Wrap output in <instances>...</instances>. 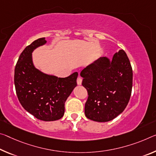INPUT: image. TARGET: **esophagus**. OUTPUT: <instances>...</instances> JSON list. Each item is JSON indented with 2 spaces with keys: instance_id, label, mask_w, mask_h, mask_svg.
Returning a JSON list of instances; mask_svg holds the SVG:
<instances>
[{
  "instance_id": "34e87169",
  "label": "esophagus",
  "mask_w": 156,
  "mask_h": 156,
  "mask_svg": "<svg viewBox=\"0 0 156 156\" xmlns=\"http://www.w3.org/2000/svg\"><path fill=\"white\" fill-rule=\"evenodd\" d=\"M82 81H83L82 78H81L80 76H78V78H77V84H78V85H81V84H82Z\"/></svg>"
}]
</instances>
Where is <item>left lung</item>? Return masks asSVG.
Here are the masks:
<instances>
[{
    "label": "left lung",
    "instance_id": "1",
    "mask_svg": "<svg viewBox=\"0 0 156 156\" xmlns=\"http://www.w3.org/2000/svg\"><path fill=\"white\" fill-rule=\"evenodd\" d=\"M82 85L87 91L85 114L98 122L112 120L126 108L131 96L133 69L123 50L110 61L101 58L81 71Z\"/></svg>",
    "mask_w": 156,
    "mask_h": 156
}]
</instances>
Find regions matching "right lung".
<instances>
[{
	"label": "right lung",
	"instance_id": "1",
	"mask_svg": "<svg viewBox=\"0 0 156 156\" xmlns=\"http://www.w3.org/2000/svg\"><path fill=\"white\" fill-rule=\"evenodd\" d=\"M46 42L39 38L26 46L19 56L14 69V85L23 108L38 119L58 120L65 113V103L77 85L78 73L66 78L46 75L34 68L32 52Z\"/></svg>",
	"mask_w": 156,
	"mask_h": 156
}]
</instances>
